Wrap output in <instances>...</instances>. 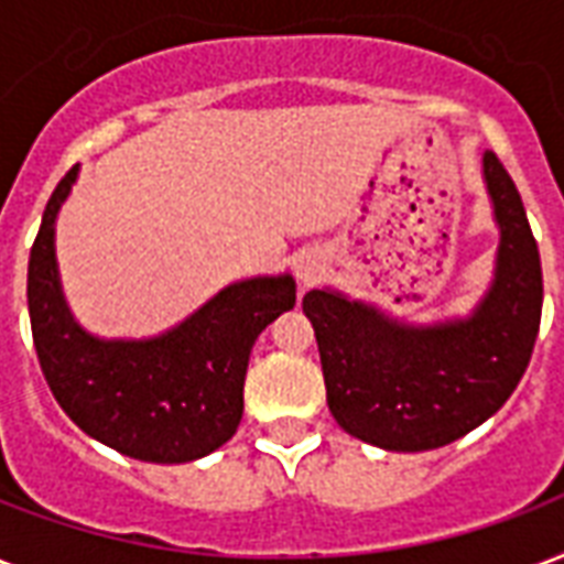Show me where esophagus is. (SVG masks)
I'll use <instances>...</instances> for the list:
<instances>
[{
	"label": "esophagus",
	"instance_id": "34e87169",
	"mask_svg": "<svg viewBox=\"0 0 564 564\" xmlns=\"http://www.w3.org/2000/svg\"><path fill=\"white\" fill-rule=\"evenodd\" d=\"M322 272H325V253L316 251V248H307L299 257V263H295V278L304 286H313L322 278Z\"/></svg>",
	"mask_w": 564,
	"mask_h": 564
}]
</instances>
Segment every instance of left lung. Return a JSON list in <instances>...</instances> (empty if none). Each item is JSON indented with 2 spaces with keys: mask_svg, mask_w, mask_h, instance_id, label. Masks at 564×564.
<instances>
[{
  "mask_svg": "<svg viewBox=\"0 0 564 564\" xmlns=\"http://www.w3.org/2000/svg\"><path fill=\"white\" fill-rule=\"evenodd\" d=\"M482 180L500 227L494 281L470 316L414 325L311 290L301 301L316 343L328 408L351 437L390 453L437 449L506 405L530 367L541 322V260L518 188L491 150Z\"/></svg>",
  "mask_w": 564,
  "mask_h": 564,
  "instance_id": "1",
  "label": "left lung"
}]
</instances>
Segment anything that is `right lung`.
<instances>
[{
  "instance_id": "1",
  "label": "right lung",
  "mask_w": 564,
  "mask_h": 564,
  "mask_svg": "<svg viewBox=\"0 0 564 564\" xmlns=\"http://www.w3.org/2000/svg\"><path fill=\"white\" fill-rule=\"evenodd\" d=\"M76 177L79 165L55 186L29 257L43 378L64 414L118 453L153 464L204 458L236 435L253 343L295 307V281L263 274L230 283L159 337H94L73 319L55 260V218Z\"/></svg>"
}]
</instances>
